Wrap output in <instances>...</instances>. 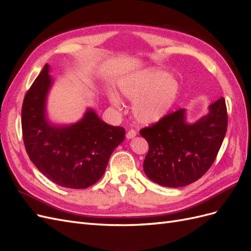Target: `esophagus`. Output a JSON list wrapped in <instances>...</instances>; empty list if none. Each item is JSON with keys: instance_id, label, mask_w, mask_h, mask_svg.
Wrapping results in <instances>:
<instances>
[{"instance_id": "esophagus-1", "label": "esophagus", "mask_w": 251, "mask_h": 251, "mask_svg": "<svg viewBox=\"0 0 251 251\" xmlns=\"http://www.w3.org/2000/svg\"><path fill=\"white\" fill-rule=\"evenodd\" d=\"M136 135H137V133H136V131L133 130V128H132V130H128V131L126 132V138H127V139H132V138L135 137Z\"/></svg>"}]
</instances>
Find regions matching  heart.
I'll return each mask as SVG.
<instances>
[{
    "label": "heart",
    "mask_w": 251,
    "mask_h": 251,
    "mask_svg": "<svg viewBox=\"0 0 251 251\" xmlns=\"http://www.w3.org/2000/svg\"><path fill=\"white\" fill-rule=\"evenodd\" d=\"M119 91L126 100L135 101L133 113L141 125L161 120L173 108L180 92L178 80L160 69H148L130 75L119 82ZM112 104L120 105L115 94L110 95Z\"/></svg>",
    "instance_id": "1"
}]
</instances>
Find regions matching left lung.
<instances>
[{"mask_svg":"<svg viewBox=\"0 0 251 251\" xmlns=\"http://www.w3.org/2000/svg\"><path fill=\"white\" fill-rule=\"evenodd\" d=\"M225 100L209 105L207 115L189 125L185 110L180 109L158 123L143 127L140 135L149 143L143 170L149 179L166 187L193 183L216 160L227 131Z\"/></svg>","mask_w":251,"mask_h":251,"instance_id":"8db88e82","label":"left lung"}]
</instances>
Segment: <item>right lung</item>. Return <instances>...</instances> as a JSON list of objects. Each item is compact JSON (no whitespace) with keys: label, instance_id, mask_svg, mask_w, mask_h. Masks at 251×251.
I'll return each mask as SVG.
<instances>
[{"label":"right lung","instance_id":"right-lung-1","mask_svg":"<svg viewBox=\"0 0 251 251\" xmlns=\"http://www.w3.org/2000/svg\"><path fill=\"white\" fill-rule=\"evenodd\" d=\"M48 72L46 64L23 101L26 151L52 182L68 188H87L102 177L113 151L125 140L126 130L105 124L93 110H88L80 121L71 126L49 124L45 112L52 82Z\"/></svg>","mask_w":251,"mask_h":251}]
</instances>
